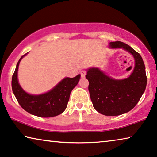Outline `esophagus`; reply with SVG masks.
<instances>
[{
    "label": "esophagus",
    "instance_id": "esophagus-1",
    "mask_svg": "<svg viewBox=\"0 0 157 157\" xmlns=\"http://www.w3.org/2000/svg\"><path fill=\"white\" fill-rule=\"evenodd\" d=\"M86 73H87V72H86L85 70H81V71H80V75H81L82 78H85Z\"/></svg>",
    "mask_w": 157,
    "mask_h": 157
}]
</instances>
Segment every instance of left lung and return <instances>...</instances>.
Here are the masks:
<instances>
[{
  "label": "left lung",
  "mask_w": 157,
  "mask_h": 157,
  "mask_svg": "<svg viewBox=\"0 0 157 157\" xmlns=\"http://www.w3.org/2000/svg\"><path fill=\"white\" fill-rule=\"evenodd\" d=\"M109 46L123 48L133 55L135 67L130 76L114 79L98 68H90L85 77L89 81L88 90L94 109L104 115L117 116L129 112L136 105L146 89L147 78L140 53L120 41L111 42Z\"/></svg>",
  "instance_id": "left-lung-1"
}]
</instances>
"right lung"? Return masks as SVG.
Instances as JSON below:
<instances>
[{
  "instance_id": "1",
  "label": "right lung",
  "mask_w": 157,
  "mask_h": 157,
  "mask_svg": "<svg viewBox=\"0 0 157 157\" xmlns=\"http://www.w3.org/2000/svg\"><path fill=\"white\" fill-rule=\"evenodd\" d=\"M26 54L17 62L12 77V90L19 105L28 113L40 117H52L62 114L67 107L70 92L78 84L80 75L72 78H64L47 93L31 95L22 89L17 81L19 63Z\"/></svg>"
}]
</instances>
